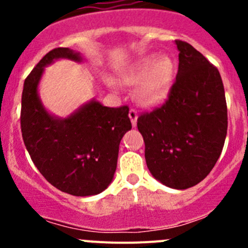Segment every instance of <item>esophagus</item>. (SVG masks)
I'll return each mask as SVG.
<instances>
[{
    "label": "esophagus",
    "mask_w": 248,
    "mask_h": 248,
    "mask_svg": "<svg viewBox=\"0 0 248 248\" xmlns=\"http://www.w3.org/2000/svg\"><path fill=\"white\" fill-rule=\"evenodd\" d=\"M129 118H130L131 120V124H133V126L137 125V119H138V111L135 110V109L131 108L130 110H129Z\"/></svg>",
    "instance_id": "obj_1"
}]
</instances>
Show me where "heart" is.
<instances>
[{"mask_svg":"<svg viewBox=\"0 0 248 248\" xmlns=\"http://www.w3.org/2000/svg\"><path fill=\"white\" fill-rule=\"evenodd\" d=\"M174 64L168 57L149 56L123 74V82L137 85V99L145 107H154L166 99L172 82ZM110 87H115L113 79L107 80Z\"/></svg>","mask_w":248,"mask_h":248,"instance_id":"b5f03b06","label":"heart"}]
</instances>
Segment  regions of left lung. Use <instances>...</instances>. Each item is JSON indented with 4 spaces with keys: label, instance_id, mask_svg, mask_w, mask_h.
Segmentation results:
<instances>
[{
    "label": "left lung",
    "instance_id": "1",
    "mask_svg": "<svg viewBox=\"0 0 248 248\" xmlns=\"http://www.w3.org/2000/svg\"><path fill=\"white\" fill-rule=\"evenodd\" d=\"M179 49L176 79L165 103L140 114L151 175L171 189L198 185L215 166L227 134V105L220 72L191 45Z\"/></svg>",
    "mask_w": 248,
    "mask_h": 248
}]
</instances>
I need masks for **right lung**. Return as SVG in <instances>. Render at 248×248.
<instances>
[{
    "mask_svg": "<svg viewBox=\"0 0 248 248\" xmlns=\"http://www.w3.org/2000/svg\"><path fill=\"white\" fill-rule=\"evenodd\" d=\"M58 58L82 61L78 52L54 48L28 74L22 92V138L33 164L54 187L74 196L97 195L113 180L120 140L131 129L129 108L92 100L64 119L50 115L37 88L46 65Z\"/></svg>",
    "mask_w": 248,
    "mask_h": 248,
    "instance_id": "obj_1",
    "label": "right lung"
}]
</instances>
